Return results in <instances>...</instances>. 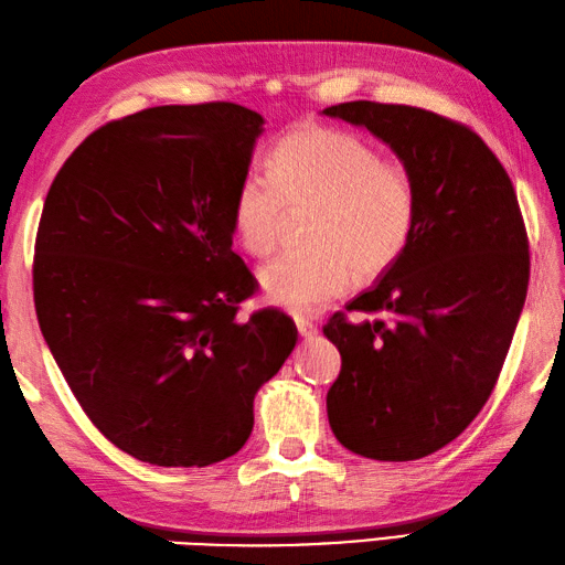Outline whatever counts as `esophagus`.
<instances>
[{
    "instance_id": "esophagus-1",
    "label": "esophagus",
    "mask_w": 565,
    "mask_h": 565,
    "mask_svg": "<svg viewBox=\"0 0 565 565\" xmlns=\"http://www.w3.org/2000/svg\"><path fill=\"white\" fill-rule=\"evenodd\" d=\"M295 323H297V331H299V335H305V338H311V335H317L319 333V329H317V323L311 321V319H305V317H297L295 319Z\"/></svg>"
}]
</instances>
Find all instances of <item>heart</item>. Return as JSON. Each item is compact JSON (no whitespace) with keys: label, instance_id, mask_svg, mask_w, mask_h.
<instances>
[{"label":"heart","instance_id":"heart-1","mask_svg":"<svg viewBox=\"0 0 565 565\" xmlns=\"http://www.w3.org/2000/svg\"><path fill=\"white\" fill-rule=\"evenodd\" d=\"M270 177L248 171L232 198V232L250 256L280 246L295 217H307L305 248L263 268L273 305L297 315L341 297L355 280L394 268L416 234L418 188L362 137L305 125L270 149Z\"/></svg>","mask_w":565,"mask_h":565}]
</instances>
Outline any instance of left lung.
Listing matches in <instances>:
<instances>
[{
  "label": "left lung",
  "mask_w": 565,
  "mask_h": 565,
  "mask_svg": "<svg viewBox=\"0 0 565 565\" xmlns=\"http://www.w3.org/2000/svg\"><path fill=\"white\" fill-rule=\"evenodd\" d=\"M418 188L416 234L394 268L326 321L341 372L331 430L380 461L428 457L479 416L503 370L530 282V239L508 171L469 125L433 110L348 102ZM350 310L372 320L350 322Z\"/></svg>",
  "instance_id": "obj_1"
}]
</instances>
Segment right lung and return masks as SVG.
<instances>
[{"mask_svg":"<svg viewBox=\"0 0 565 565\" xmlns=\"http://www.w3.org/2000/svg\"><path fill=\"white\" fill-rule=\"evenodd\" d=\"M263 118L230 102L145 108L94 130L50 185L33 302L74 398L106 440L157 467L239 452L254 396L297 326L239 319L258 280L232 250V198Z\"/></svg>","mask_w":565,"mask_h":565,"instance_id":"add662e5","label":"right lung"}]
</instances>
